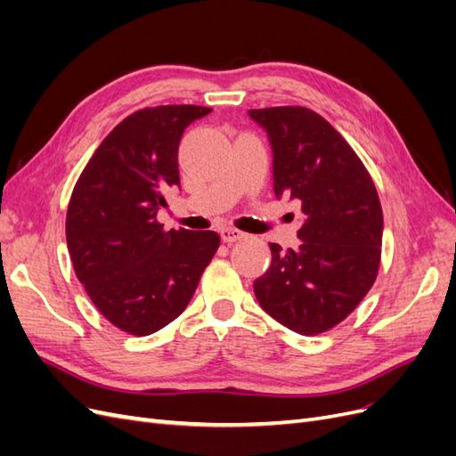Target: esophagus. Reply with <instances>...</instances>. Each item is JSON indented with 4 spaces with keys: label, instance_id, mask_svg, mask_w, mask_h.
Masks as SVG:
<instances>
[{
    "label": "esophagus",
    "instance_id": "34e87169",
    "mask_svg": "<svg viewBox=\"0 0 456 456\" xmlns=\"http://www.w3.org/2000/svg\"><path fill=\"white\" fill-rule=\"evenodd\" d=\"M220 238H223L224 243H233V241L243 240L245 233L236 230V228H223V230H220Z\"/></svg>",
    "mask_w": 456,
    "mask_h": 456
}]
</instances>
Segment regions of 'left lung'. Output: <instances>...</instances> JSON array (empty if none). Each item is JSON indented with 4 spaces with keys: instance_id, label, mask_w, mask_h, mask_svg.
<instances>
[{
    "instance_id": "8db88e82",
    "label": "left lung",
    "mask_w": 456,
    "mask_h": 456,
    "mask_svg": "<svg viewBox=\"0 0 456 456\" xmlns=\"http://www.w3.org/2000/svg\"><path fill=\"white\" fill-rule=\"evenodd\" d=\"M249 116L268 133L275 196L291 194L305 213L297 249L270 243L255 297L275 322L315 337L346 320L377 280L380 200L363 161L314 110L272 106Z\"/></svg>"
}]
</instances>
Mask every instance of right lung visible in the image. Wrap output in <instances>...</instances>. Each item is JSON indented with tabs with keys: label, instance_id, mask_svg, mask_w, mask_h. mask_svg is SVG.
<instances>
[{
	"label": "right lung",
	"instance_id": "right-lung-1",
	"mask_svg": "<svg viewBox=\"0 0 456 456\" xmlns=\"http://www.w3.org/2000/svg\"><path fill=\"white\" fill-rule=\"evenodd\" d=\"M209 112L194 104L136 110L108 133L72 190L66 243L74 272L94 308L129 335L176 320L220 245L216 232L158 223L163 191L181 184V136Z\"/></svg>",
	"mask_w": 456,
	"mask_h": 456
}]
</instances>
